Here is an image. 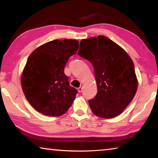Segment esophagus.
I'll return each mask as SVG.
<instances>
[{
    "label": "esophagus",
    "mask_w": 158,
    "mask_h": 158,
    "mask_svg": "<svg viewBox=\"0 0 158 158\" xmlns=\"http://www.w3.org/2000/svg\"><path fill=\"white\" fill-rule=\"evenodd\" d=\"M82 90H83V85H81V86H80L79 89H78V91L79 93H81L82 92Z\"/></svg>",
    "instance_id": "esophagus-1"
}]
</instances>
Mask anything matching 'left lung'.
<instances>
[{
	"instance_id": "left-lung-1",
	"label": "left lung",
	"mask_w": 158,
	"mask_h": 158,
	"mask_svg": "<svg viewBox=\"0 0 158 158\" xmlns=\"http://www.w3.org/2000/svg\"><path fill=\"white\" fill-rule=\"evenodd\" d=\"M78 54L94 68L98 93L89 101L93 113L102 118L121 114L137 93L138 80L127 53L108 37L81 40Z\"/></svg>"
}]
</instances>
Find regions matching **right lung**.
<instances>
[{"mask_svg":"<svg viewBox=\"0 0 158 158\" xmlns=\"http://www.w3.org/2000/svg\"><path fill=\"white\" fill-rule=\"evenodd\" d=\"M79 49L77 40H54L42 44L31 53L21 76L26 98L40 113L60 116L76 98L64 68L69 58Z\"/></svg>","mask_w":158,"mask_h":158,"instance_id":"obj_1","label":"right lung"}]
</instances>
